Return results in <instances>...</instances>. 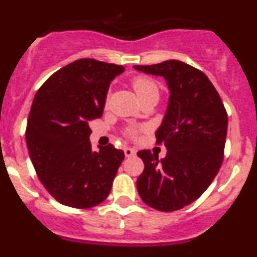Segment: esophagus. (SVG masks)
<instances>
[{
  "label": "esophagus",
  "instance_id": "1",
  "mask_svg": "<svg viewBox=\"0 0 257 257\" xmlns=\"http://www.w3.org/2000/svg\"><path fill=\"white\" fill-rule=\"evenodd\" d=\"M123 152H124V156L126 157H134L136 154L135 149L130 148V147H126V148L123 149Z\"/></svg>",
  "mask_w": 257,
  "mask_h": 257
}]
</instances>
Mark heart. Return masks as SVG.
Segmentation results:
<instances>
[{
    "label": "heart",
    "mask_w": 257,
    "mask_h": 257,
    "mask_svg": "<svg viewBox=\"0 0 257 257\" xmlns=\"http://www.w3.org/2000/svg\"><path fill=\"white\" fill-rule=\"evenodd\" d=\"M131 85H133L135 94L139 97V100L143 99L144 96H147V95L158 94V86H157V83L154 82L153 79L149 78V77H135V78L133 79ZM130 133L134 135V134H135V130H131Z\"/></svg>",
    "instance_id": "b5f03b06"
}]
</instances>
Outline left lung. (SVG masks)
Segmentation results:
<instances>
[{
	"mask_svg": "<svg viewBox=\"0 0 257 257\" xmlns=\"http://www.w3.org/2000/svg\"><path fill=\"white\" fill-rule=\"evenodd\" d=\"M136 70L162 76L170 90L169 105L160 128L158 144L167 153L140 151L144 171L136 188L140 198L163 212L180 210L203 194L224 160L228 114L208 77L179 60L135 65Z\"/></svg>",
	"mask_w": 257,
	"mask_h": 257,
	"instance_id": "1",
	"label": "left lung"
}]
</instances>
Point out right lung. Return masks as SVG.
Here are the masks:
<instances>
[{"instance_id":"right-lung-1","label":"right lung","mask_w":257,"mask_h":257,"mask_svg":"<svg viewBox=\"0 0 257 257\" xmlns=\"http://www.w3.org/2000/svg\"><path fill=\"white\" fill-rule=\"evenodd\" d=\"M122 65L79 59L52 74L36 94L26 140L38 179L61 205L90 208L109 196L124 158L112 144L94 152L90 122L103 115Z\"/></svg>"}]
</instances>
